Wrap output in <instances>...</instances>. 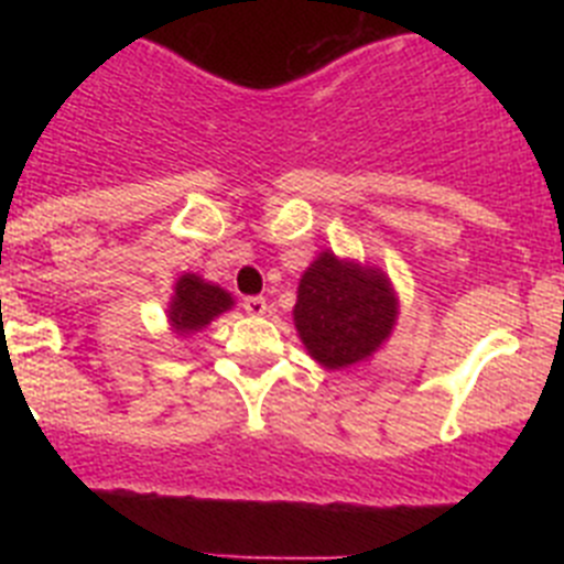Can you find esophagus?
Listing matches in <instances>:
<instances>
[{"label":"esophagus","instance_id":"34e87169","mask_svg":"<svg viewBox=\"0 0 564 564\" xmlns=\"http://www.w3.org/2000/svg\"><path fill=\"white\" fill-rule=\"evenodd\" d=\"M242 311H246L248 316H265L268 302L262 296H246L242 299Z\"/></svg>","mask_w":564,"mask_h":564}]
</instances>
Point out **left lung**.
<instances>
[{
    "mask_svg": "<svg viewBox=\"0 0 564 564\" xmlns=\"http://www.w3.org/2000/svg\"><path fill=\"white\" fill-rule=\"evenodd\" d=\"M293 325L327 370L367 361L390 338L398 299L387 273L322 251L299 279Z\"/></svg>",
    "mask_w": 564,
    "mask_h": 564,
    "instance_id": "1",
    "label": "left lung"
}]
</instances>
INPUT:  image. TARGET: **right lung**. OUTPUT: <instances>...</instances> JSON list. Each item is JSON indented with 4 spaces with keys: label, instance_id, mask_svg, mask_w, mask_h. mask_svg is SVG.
<instances>
[{
    "label": "right lung",
    "instance_id": "obj_1",
    "mask_svg": "<svg viewBox=\"0 0 564 564\" xmlns=\"http://www.w3.org/2000/svg\"><path fill=\"white\" fill-rule=\"evenodd\" d=\"M231 293L223 291L220 285H212L197 273H183L174 285L172 302H169V322H172L174 333L188 336V333L212 325L220 313L231 311Z\"/></svg>",
    "mask_w": 564,
    "mask_h": 564
}]
</instances>
